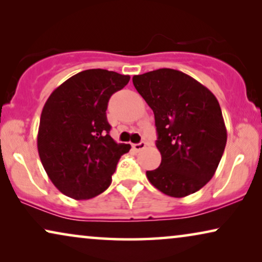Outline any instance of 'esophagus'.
I'll use <instances>...</instances> for the list:
<instances>
[{"mask_svg": "<svg viewBox=\"0 0 262 262\" xmlns=\"http://www.w3.org/2000/svg\"><path fill=\"white\" fill-rule=\"evenodd\" d=\"M146 146V144L144 142H141V143H136V144H132V148H134V150H136V151H141V150H143Z\"/></svg>", "mask_w": 262, "mask_h": 262, "instance_id": "obj_1", "label": "esophagus"}]
</instances>
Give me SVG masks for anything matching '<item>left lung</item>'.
<instances>
[{"label": "left lung", "mask_w": 262, "mask_h": 262, "mask_svg": "<svg viewBox=\"0 0 262 262\" xmlns=\"http://www.w3.org/2000/svg\"><path fill=\"white\" fill-rule=\"evenodd\" d=\"M155 116L156 146L162 160L146 171L154 187L182 198L199 191L216 173L227 144L218 100L205 85L174 69L132 77Z\"/></svg>", "instance_id": "left-lung-1"}]
</instances>
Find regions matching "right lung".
Listing matches in <instances>:
<instances>
[{"label": "right lung", "mask_w": 262, "mask_h": 262, "mask_svg": "<svg viewBox=\"0 0 262 262\" xmlns=\"http://www.w3.org/2000/svg\"><path fill=\"white\" fill-rule=\"evenodd\" d=\"M128 75L103 69L81 71L46 100L38 130V152L52 184L63 194L81 200L106 191L120 156L130 144L110 136L106 110Z\"/></svg>", "instance_id": "1"}]
</instances>
